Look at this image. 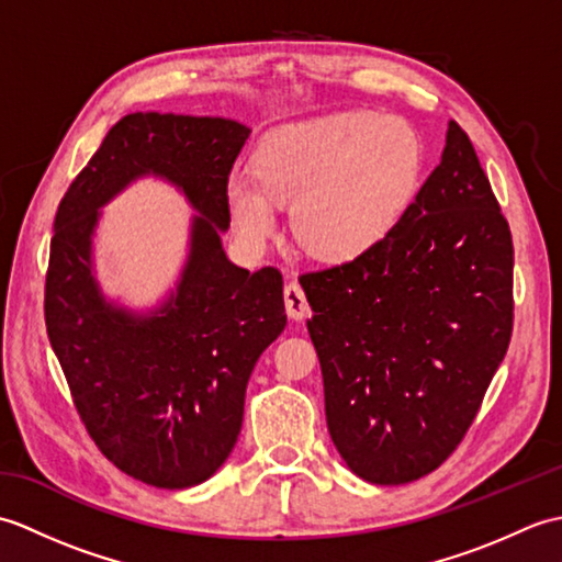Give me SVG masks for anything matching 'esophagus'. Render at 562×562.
Here are the masks:
<instances>
[{
    "instance_id": "esophagus-1",
    "label": "esophagus",
    "mask_w": 562,
    "mask_h": 562,
    "mask_svg": "<svg viewBox=\"0 0 562 562\" xmlns=\"http://www.w3.org/2000/svg\"><path fill=\"white\" fill-rule=\"evenodd\" d=\"M284 308H288V316L292 321H302L308 312V302H306V294L296 282L284 284Z\"/></svg>"
}]
</instances>
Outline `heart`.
<instances>
[{"label": "heart", "instance_id": "b5f03b06", "mask_svg": "<svg viewBox=\"0 0 562 562\" xmlns=\"http://www.w3.org/2000/svg\"><path fill=\"white\" fill-rule=\"evenodd\" d=\"M420 142L398 115L345 111L274 130L256 149V173L232 171L224 198L248 244L292 205V234L308 254L350 260L384 238L413 200Z\"/></svg>", "mask_w": 562, "mask_h": 562}]
</instances>
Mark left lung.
Here are the masks:
<instances>
[{
    "label": "left lung",
    "mask_w": 562,
    "mask_h": 562,
    "mask_svg": "<svg viewBox=\"0 0 562 562\" xmlns=\"http://www.w3.org/2000/svg\"><path fill=\"white\" fill-rule=\"evenodd\" d=\"M515 248L469 135L447 145L396 226L300 278L326 423L362 481L403 485L459 447L512 338Z\"/></svg>",
    "instance_id": "obj_1"
}]
</instances>
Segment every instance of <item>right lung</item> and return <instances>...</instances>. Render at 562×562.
<instances>
[{
  "label": "right lung",
  "instance_id": "obj_1",
  "mask_svg": "<svg viewBox=\"0 0 562 562\" xmlns=\"http://www.w3.org/2000/svg\"><path fill=\"white\" fill-rule=\"evenodd\" d=\"M248 135L229 117L130 113L55 214L45 326L71 398L105 459L166 491L229 459L250 372L288 326L282 274L238 268L222 246L224 186ZM139 177L173 184L196 212L179 280L142 313L102 292L92 262L100 210Z\"/></svg>",
  "mask_w": 562,
  "mask_h": 562
}]
</instances>
